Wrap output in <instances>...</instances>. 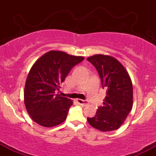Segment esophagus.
Returning a JSON list of instances; mask_svg holds the SVG:
<instances>
[{
	"label": "esophagus",
	"mask_w": 156,
	"mask_h": 156,
	"mask_svg": "<svg viewBox=\"0 0 156 156\" xmlns=\"http://www.w3.org/2000/svg\"><path fill=\"white\" fill-rule=\"evenodd\" d=\"M77 102L80 105H83V106H86L89 104V101H85V100H81V99H78L77 100Z\"/></svg>",
	"instance_id": "obj_1"
}]
</instances>
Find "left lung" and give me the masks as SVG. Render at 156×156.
Masks as SVG:
<instances>
[{
  "instance_id": "8db88e82",
  "label": "left lung",
  "mask_w": 156,
  "mask_h": 156,
  "mask_svg": "<svg viewBox=\"0 0 156 156\" xmlns=\"http://www.w3.org/2000/svg\"><path fill=\"white\" fill-rule=\"evenodd\" d=\"M87 61L96 68L102 87L106 91L103 105L99 106L94 117H87V120L101 131L117 130L133 107V85L129 75L122 64L110 55H94Z\"/></svg>"
}]
</instances>
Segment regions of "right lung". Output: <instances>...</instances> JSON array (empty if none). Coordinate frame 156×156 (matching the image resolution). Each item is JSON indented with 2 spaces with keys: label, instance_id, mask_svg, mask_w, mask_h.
I'll list each match as a JSON object with an SVG mask.
<instances>
[{
  "label": "right lung",
  "instance_id": "1",
  "mask_svg": "<svg viewBox=\"0 0 156 156\" xmlns=\"http://www.w3.org/2000/svg\"><path fill=\"white\" fill-rule=\"evenodd\" d=\"M83 59L82 56L51 51L32 66L25 86L24 103L35 122L51 128L65 120L73 102L56 93L73 67Z\"/></svg>",
  "mask_w": 156,
  "mask_h": 156
}]
</instances>
